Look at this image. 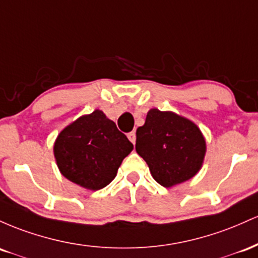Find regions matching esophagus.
<instances>
[{
    "label": "esophagus",
    "instance_id": "34e87169",
    "mask_svg": "<svg viewBox=\"0 0 258 258\" xmlns=\"http://www.w3.org/2000/svg\"><path fill=\"white\" fill-rule=\"evenodd\" d=\"M128 139L130 141H132L133 144H135V141H137V134H135V132H132L128 134Z\"/></svg>",
    "mask_w": 258,
    "mask_h": 258
}]
</instances>
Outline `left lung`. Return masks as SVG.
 <instances>
[{
    "instance_id": "8db88e82",
    "label": "left lung",
    "mask_w": 258,
    "mask_h": 258,
    "mask_svg": "<svg viewBox=\"0 0 258 258\" xmlns=\"http://www.w3.org/2000/svg\"><path fill=\"white\" fill-rule=\"evenodd\" d=\"M135 149L152 178L172 187L198 174L206 155V140L192 120L172 111L151 108L137 129Z\"/></svg>"
}]
</instances>
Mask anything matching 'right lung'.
Masks as SVG:
<instances>
[{
  "label": "right lung",
  "mask_w": 258,
  "mask_h": 258,
  "mask_svg": "<svg viewBox=\"0 0 258 258\" xmlns=\"http://www.w3.org/2000/svg\"><path fill=\"white\" fill-rule=\"evenodd\" d=\"M134 146L100 109L84 114L59 133L53 155L60 174L84 189H102Z\"/></svg>",
  "instance_id": "1"
}]
</instances>
